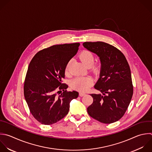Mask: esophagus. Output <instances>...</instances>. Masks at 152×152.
<instances>
[{"mask_svg":"<svg viewBox=\"0 0 152 152\" xmlns=\"http://www.w3.org/2000/svg\"><path fill=\"white\" fill-rule=\"evenodd\" d=\"M80 96H81V97H83V96H84V95H86V93H80Z\"/></svg>","mask_w":152,"mask_h":152,"instance_id":"1","label":"esophagus"}]
</instances>
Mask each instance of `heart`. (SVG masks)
Masks as SVG:
<instances>
[{
  "label": "heart",
  "instance_id": "b5f03b06",
  "mask_svg": "<svg viewBox=\"0 0 152 152\" xmlns=\"http://www.w3.org/2000/svg\"><path fill=\"white\" fill-rule=\"evenodd\" d=\"M79 58L81 62L87 66L91 67L93 71H96L98 69L97 66L92 65L94 62V56L93 54L88 50H83L79 54ZM71 61H68L65 66V71L66 74L69 73ZM92 80L88 77H79L75 78L71 82V87L80 91H87L92 84Z\"/></svg>",
  "mask_w": 152,
  "mask_h": 152
}]
</instances>
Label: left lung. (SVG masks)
I'll list each match as a JSON object with an SVG mask.
<instances>
[{"instance_id":"obj_1","label":"left lung","mask_w":152,"mask_h":152,"mask_svg":"<svg viewBox=\"0 0 152 152\" xmlns=\"http://www.w3.org/2000/svg\"><path fill=\"white\" fill-rule=\"evenodd\" d=\"M83 46L100 60V77L94 87L102 94H91L88 115L104 124L118 121L124 115L133 94L131 70L124 54L102 42H84Z\"/></svg>"}]
</instances>
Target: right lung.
<instances>
[{
    "instance_id": "add662e5",
    "label": "right lung",
    "mask_w": 152,
    "mask_h": 152,
    "mask_svg": "<svg viewBox=\"0 0 152 152\" xmlns=\"http://www.w3.org/2000/svg\"><path fill=\"white\" fill-rule=\"evenodd\" d=\"M80 45H58L44 49L35 55L28 65L24 97L32 115L42 124L52 125L64 118L71 101L78 96L76 91H67L68 86L62 80L67 62L76 55Z\"/></svg>"
}]
</instances>
